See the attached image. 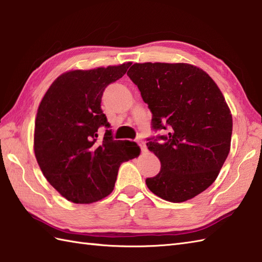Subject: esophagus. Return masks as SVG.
<instances>
[{
	"instance_id": "esophagus-1",
	"label": "esophagus",
	"mask_w": 262,
	"mask_h": 262,
	"mask_svg": "<svg viewBox=\"0 0 262 262\" xmlns=\"http://www.w3.org/2000/svg\"><path fill=\"white\" fill-rule=\"evenodd\" d=\"M136 142H137L138 145H140V147H141V149H142V152H146V151H147V147H146V145H145V143H144V141H142V140H136Z\"/></svg>"
}]
</instances>
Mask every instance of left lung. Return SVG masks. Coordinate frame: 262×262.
Here are the masks:
<instances>
[{"label": "left lung", "instance_id": "obj_1", "mask_svg": "<svg viewBox=\"0 0 262 262\" xmlns=\"http://www.w3.org/2000/svg\"><path fill=\"white\" fill-rule=\"evenodd\" d=\"M127 75L148 104L153 129L168 130L146 143L161 162L147 188L171 203L196 197L216 180L231 148L232 114L223 93L187 63H135Z\"/></svg>", "mask_w": 262, "mask_h": 262}]
</instances>
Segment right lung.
Instances as JSON below:
<instances>
[{"label":"right lung","mask_w":262,"mask_h":262,"mask_svg":"<svg viewBox=\"0 0 262 262\" xmlns=\"http://www.w3.org/2000/svg\"><path fill=\"white\" fill-rule=\"evenodd\" d=\"M130 62L65 72L49 86L38 107L33 151L42 174L64 198L91 204L114 190L119 166L137 158L135 142L115 141L101 110L104 89L124 76Z\"/></svg>","instance_id":"add662e5"}]
</instances>
